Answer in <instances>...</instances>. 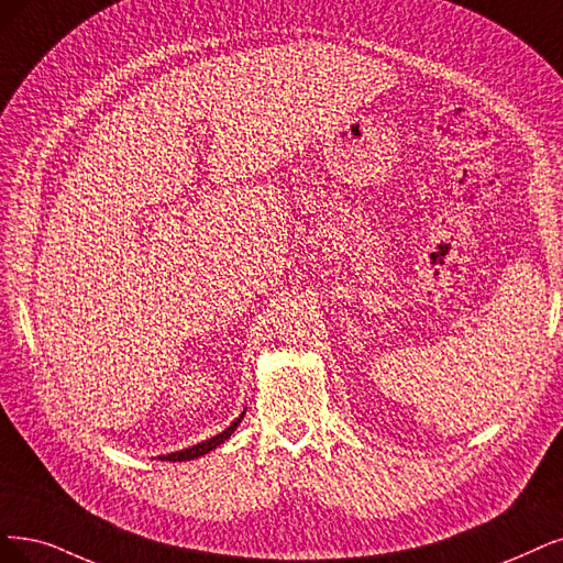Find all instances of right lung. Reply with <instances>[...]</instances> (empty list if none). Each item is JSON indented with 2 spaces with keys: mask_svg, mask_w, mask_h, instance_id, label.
<instances>
[{
  "mask_svg": "<svg viewBox=\"0 0 563 563\" xmlns=\"http://www.w3.org/2000/svg\"><path fill=\"white\" fill-rule=\"evenodd\" d=\"M243 415L245 412H241L239 418L229 424L222 433H218V435H213V439H208V441H201V443H197V445H192V448H185V450H178V452H172V454H162L159 460L164 462H190V460H197V456H203V454H208L211 450H216L218 445H222L229 435L234 433V429L241 424V420H243Z\"/></svg>",
  "mask_w": 563,
  "mask_h": 563,
  "instance_id": "1",
  "label": "right lung"
}]
</instances>
